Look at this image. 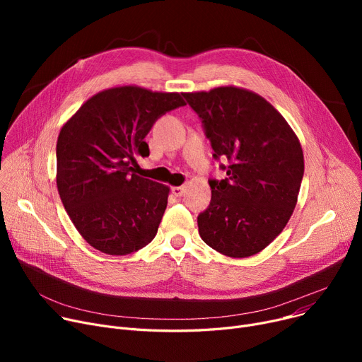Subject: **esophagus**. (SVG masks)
Instances as JSON below:
<instances>
[{"label":"esophagus","mask_w":362,"mask_h":362,"mask_svg":"<svg viewBox=\"0 0 362 362\" xmlns=\"http://www.w3.org/2000/svg\"><path fill=\"white\" fill-rule=\"evenodd\" d=\"M171 194L175 197H182L185 194V186H175L171 187Z\"/></svg>","instance_id":"esophagus-1"}]
</instances>
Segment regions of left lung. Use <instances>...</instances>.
Returning <instances> with one entry per match:
<instances>
[{
	"label": "left lung",
	"mask_w": 362,
	"mask_h": 362,
	"mask_svg": "<svg viewBox=\"0 0 362 362\" xmlns=\"http://www.w3.org/2000/svg\"><path fill=\"white\" fill-rule=\"evenodd\" d=\"M202 122L227 177L210 179L211 202L198 216L202 240L245 258L269 246L288 224L303 176L299 139L258 93L236 86L183 93Z\"/></svg>",
	"instance_id": "8db88e82"
}]
</instances>
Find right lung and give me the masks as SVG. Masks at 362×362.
Wrapping results in <instances>:
<instances>
[{
  "mask_svg": "<svg viewBox=\"0 0 362 362\" xmlns=\"http://www.w3.org/2000/svg\"><path fill=\"white\" fill-rule=\"evenodd\" d=\"M182 93L119 86L89 98L57 141V187L82 238L108 255L136 252L156 238L168 186L135 175L145 136Z\"/></svg>",
  "mask_w": 362,
  "mask_h": 362,
  "instance_id": "add662e5",
  "label": "right lung"
}]
</instances>
